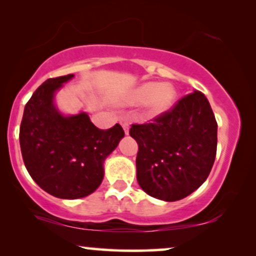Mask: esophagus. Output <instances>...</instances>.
Here are the masks:
<instances>
[{
    "label": "esophagus",
    "mask_w": 256,
    "mask_h": 256,
    "mask_svg": "<svg viewBox=\"0 0 256 256\" xmlns=\"http://www.w3.org/2000/svg\"><path fill=\"white\" fill-rule=\"evenodd\" d=\"M121 124H122V128H124V134L128 135L129 134V124H128V121H122Z\"/></svg>",
    "instance_id": "esophagus-1"
}]
</instances>
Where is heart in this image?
Returning <instances> with one entry per match:
<instances>
[{
	"label": "heart",
	"instance_id": "b5f03b06",
	"mask_svg": "<svg viewBox=\"0 0 256 256\" xmlns=\"http://www.w3.org/2000/svg\"><path fill=\"white\" fill-rule=\"evenodd\" d=\"M176 98V90L170 84L149 82L132 90L126 99V102L129 104L146 102V115L155 118L169 110L174 106Z\"/></svg>",
	"mask_w": 256,
	"mask_h": 256
}]
</instances>
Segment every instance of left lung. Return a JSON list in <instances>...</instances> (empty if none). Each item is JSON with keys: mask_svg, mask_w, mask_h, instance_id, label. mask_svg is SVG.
<instances>
[{"mask_svg": "<svg viewBox=\"0 0 256 256\" xmlns=\"http://www.w3.org/2000/svg\"><path fill=\"white\" fill-rule=\"evenodd\" d=\"M216 124L208 100L194 90L149 124H132L138 142L140 186L166 202L183 199L208 177L216 154Z\"/></svg>", "mask_w": 256, "mask_h": 256, "instance_id": "left-lung-1", "label": "left lung"}]
</instances>
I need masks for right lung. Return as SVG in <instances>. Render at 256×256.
Listing matches in <instances>:
<instances>
[{"mask_svg": "<svg viewBox=\"0 0 256 256\" xmlns=\"http://www.w3.org/2000/svg\"><path fill=\"white\" fill-rule=\"evenodd\" d=\"M73 76L50 78L42 84L26 104L20 128L28 172L40 188L62 199L93 194L104 180V160L124 136L118 124L102 130L86 113H59L54 93Z\"/></svg>", "mask_w": 256, "mask_h": 256, "instance_id": "obj_1", "label": "right lung"}]
</instances>
